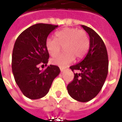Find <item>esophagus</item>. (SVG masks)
<instances>
[{"label":"esophagus","instance_id":"esophagus-1","mask_svg":"<svg viewBox=\"0 0 122 122\" xmlns=\"http://www.w3.org/2000/svg\"><path fill=\"white\" fill-rule=\"evenodd\" d=\"M60 71H61V72H63L64 71V69L63 68H61V67H60Z\"/></svg>","mask_w":122,"mask_h":122}]
</instances>
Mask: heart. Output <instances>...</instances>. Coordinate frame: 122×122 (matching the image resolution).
<instances>
[{"label": "heart", "instance_id": "heart-1", "mask_svg": "<svg viewBox=\"0 0 122 122\" xmlns=\"http://www.w3.org/2000/svg\"><path fill=\"white\" fill-rule=\"evenodd\" d=\"M56 38L48 37L46 40V47L52 57L57 56L64 47L65 53L51 59V63L59 66H66L74 58H83L90 48V40L87 32L76 28H65L56 32Z\"/></svg>", "mask_w": 122, "mask_h": 122}]
</instances>
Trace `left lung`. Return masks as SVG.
<instances>
[{
    "instance_id": "left-lung-1",
    "label": "left lung",
    "mask_w": 122,
    "mask_h": 122,
    "mask_svg": "<svg viewBox=\"0 0 122 122\" xmlns=\"http://www.w3.org/2000/svg\"><path fill=\"white\" fill-rule=\"evenodd\" d=\"M90 36V49L79 63L70 66L74 73L73 80L67 86L72 98L80 102H87L99 93L107 78L108 60L107 48L99 35L91 28L82 25Z\"/></svg>"
}]
</instances>
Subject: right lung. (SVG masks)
<instances>
[{
	"label": "right lung",
	"mask_w": 122,
	"mask_h": 122,
	"mask_svg": "<svg viewBox=\"0 0 122 122\" xmlns=\"http://www.w3.org/2000/svg\"><path fill=\"white\" fill-rule=\"evenodd\" d=\"M57 27L37 23L23 31L15 40L12 52V72L18 87L29 99L44 97L53 80L60 73V69L56 65H50L44 71L39 69L40 65H47L49 53L46 40Z\"/></svg>",
	"instance_id": "right-lung-1"
}]
</instances>
